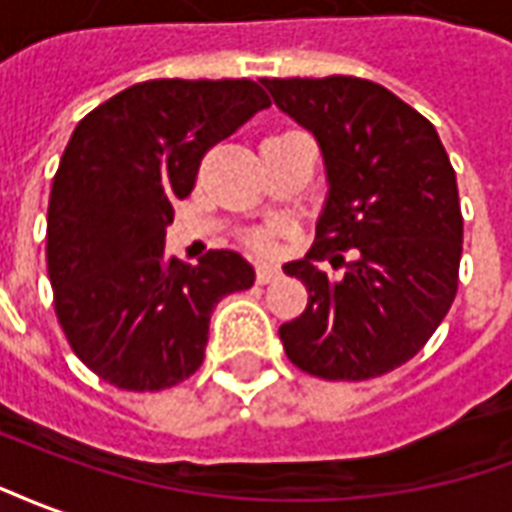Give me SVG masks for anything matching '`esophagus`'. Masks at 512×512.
<instances>
[{
	"mask_svg": "<svg viewBox=\"0 0 512 512\" xmlns=\"http://www.w3.org/2000/svg\"><path fill=\"white\" fill-rule=\"evenodd\" d=\"M281 278V270L278 267H272V264H259L256 267V281L259 283H272Z\"/></svg>",
	"mask_w": 512,
	"mask_h": 512,
	"instance_id": "esophagus-1",
	"label": "esophagus"
}]
</instances>
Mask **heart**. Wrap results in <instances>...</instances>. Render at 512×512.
Wrapping results in <instances>:
<instances>
[{"mask_svg": "<svg viewBox=\"0 0 512 512\" xmlns=\"http://www.w3.org/2000/svg\"><path fill=\"white\" fill-rule=\"evenodd\" d=\"M251 242H253V248H256V251H270V248H272V240L267 237V234H256Z\"/></svg>", "mask_w": 512, "mask_h": 512, "instance_id": "obj_1", "label": "heart"}]
</instances>
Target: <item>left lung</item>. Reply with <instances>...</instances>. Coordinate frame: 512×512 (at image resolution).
Returning a JSON list of instances; mask_svg holds the SVG:
<instances>
[{"label":"left lung","mask_w":512,"mask_h":512,"mask_svg":"<svg viewBox=\"0 0 512 512\" xmlns=\"http://www.w3.org/2000/svg\"><path fill=\"white\" fill-rule=\"evenodd\" d=\"M322 149L327 199L305 259L283 264L308 308L281 324L300 371L363 382L420 352L458 289L464 218L436 128L382 84L352 76L261 78ZM344 267L338 279L318 267Z\"/></svg>","instance_id":"8db88e82"}]
</instances>
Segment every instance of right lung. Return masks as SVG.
<instances>
[{
    "label": "right lung",
    "mask_w": 512,
    "mask_h": 512,
    "mask_svg": "<svg viewBox=\"0 0 512 512\" xmlns=\"http://www.w3.org/2000/svg\"><path fill=\"white\" fill-rule=\"evenodd\" d=\"M261 108L270 98L248 78H158L73 130L48 199V278L67 341L103 382L133 393L185 382L204 363L212 308L256 281L237 251L166 259V226L204 152Z\"/></svg>",
    "instance_id": "add662e5"
}]
</instances>
